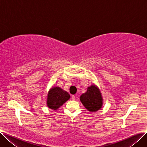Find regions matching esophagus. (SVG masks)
<instances>
[{
	"mask_svg": "<svg viewBox=\"0 0 147 147\" xmlns=\"http://www.w3.org/2000/svg\"><path fill=\"white\" fill-rule=\"evenodd\" d=\"M71 99H72L73 100H75V99H76V97H75V96H74V95H72V96H71Z\"/></svg>",
	"mask_w": 147,
	"mask_h": 147,
	"instance_id": "obj_1",
	"label": "esophagus"
}]
</instances>
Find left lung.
Instances as JSON below:
<instances>
[{"label":"left lung","instance_id":"left-lung-1","mask_svg":"<svg viewBox=\"0 0 147 147\" xmlns=\"http://www.w3.org/2000/svg\"><path fill=\"white\" fill-rule=\"evenodd\" d=\"M83 106L90 112H96L102 108L103 98L101 91L95 84L88 88L87 91L80 96Z\"/></svg>","mask_w":147,"mask_h":147}]
</instances>
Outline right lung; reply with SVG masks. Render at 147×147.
I'll list each match as a JSON object with an SVG mask.
<instances>
[{
    "label": "right lung",
    "instance_id": "right-lung-1",
    "mask_svg": "<svg viewBox=\"0 0 147 147\" xmlns=\"http://www.w3.org/2000/svg\"><path fill=\"white\" fill-rule=\"evenodd\" d=\"M70 98L67 92L59 86L51 88L48 93L46 104L48 107L53 110H57Z\"/></svg>",
    "mask_w": 147,
    "mask_h": 147
}]
</instances>
